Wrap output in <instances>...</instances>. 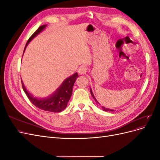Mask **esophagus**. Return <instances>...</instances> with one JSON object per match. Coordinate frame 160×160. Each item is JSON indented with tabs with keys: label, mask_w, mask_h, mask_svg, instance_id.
<instances>
[{
	"label": "esophagus",
	"mask_w": 160,
	"mask_h": 160,
	"mask_svg": "<svg viewBox=\"0 0 160 160\" xmlns=\"http://www.w3.org/2000/svg\"><path fill=\"white\" fill-rule=\"evenodd\" d=\"M87 71H88V69H87L86 67H84V66H81L78 69V72H79V74H81V75L85 74Z\"/></svg>",
	"instance_id": "34e87169"
}]
</instances>
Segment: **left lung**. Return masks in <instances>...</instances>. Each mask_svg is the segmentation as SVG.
Masks as SVG:
<instances>
[{
  "label": "left lung",
  "mask_w": 160,
  "mask_h": 160,
  "mask_svg": "<svg viewBox=\"0 0 160 160\" xmlns=\"http://www.w3.org/2000/svg\"><path fill=\"white\" fill-rule=\"evenodd\" d=\"M90 92H91V95H92V97H93V99H95V102H96V103L97 104H99V102L98 101H97V99H95V96H94V95H93V91H92V90H91V89H90ZM101 108H102L103 109V111H113L114 110H113V109H108V108H104V107H101Z\"/></svg>",
  "instance_id": "1"
}]
</instances>
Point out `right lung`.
Wrapping results in <instances>:
<instances>
[{"instance_id": "1", "label": "right lung", "mask_w": 160, "mask_h": 160, "mask_svg": "<svg viewBox=\"0 0 160 160\" xmlns=\"http://www.w3.org/2000/svg\"><path fill=\"white\" fill-rule=\"evenodd\" d=\"M46 25H44L38 27V29L32 34L29 38H28V41L26 43L25 49H24V52H25L26 47L28 43H29L32 38L34 37H35L38 34H39L41 31H42V30L46 27ZM77 77H78V74H77V72H75V74L68 77V78H67L63 82H62V83L61 85L59 88L57 89V91L54 93H52L49 97H47V98L43 99H38L35 98V97H33L32 95H31L30 93H28L22 81L21 82L24 91H25V93L27 95L28 99L31 101V102L34 105L42 110L56 113L60 112V111H62L66 108L67 103L69 102V101L71 97L72 88H73V85L77 78Z\"/></svg>"}]
</instances>
